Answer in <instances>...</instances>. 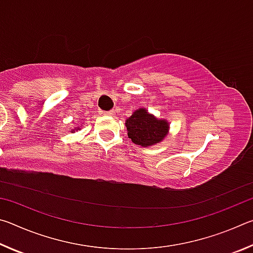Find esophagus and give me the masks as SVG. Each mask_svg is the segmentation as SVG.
<instances>
[{
  "instance_id": "esophagus-1",
  "label": "esophagus",
  "mask_w": 253,
  "mask_h": 253,
  "mask_svg": "<svg viewBox=\"0 0 253 253\" xmlns=\"http://www.w3.org/2000/svg\"><path fill=\"white\" fill-rule=\"evenodd\" d=\"M99 113H100V115H109V116H113V115H115V111L114 110H109V111L100 110Z\"/></svg>"
}]
</instances>
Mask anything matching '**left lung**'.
I'll return each instance as SVG.
<instances>
[{
    "instance_id": "8db88e82",
    "label": "left lung",
    "mask_w": 253,
    "mask_h": 253,
    "mask_svg": "<svg viewBox=\"0 0 253 253\" xmlns=\"http://www.w3.org/2000/svg\"><path fill=\"white\" fill-rule=\"evenodd\" d=\"M125 125L131 142L144 147L162 142L169 132V123L157 119L145 108L137 109L126 119Z\"/></svg>"
}]
</instances>
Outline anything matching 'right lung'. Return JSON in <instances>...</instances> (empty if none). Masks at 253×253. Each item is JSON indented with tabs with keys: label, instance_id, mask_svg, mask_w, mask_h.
Masks as SVG:
<instances>
[{
	"label": "right lung",
	"instance_id": "add662e5",
	"mask_svg": "<svg viewBox=\"0 0 253 253\" xmlns=\"http://www.w3.org/2000/svg\"><path fill=\"white\" fill-rule=\"evenodd\" d=\"M75 129H79V127H77V128H75ZM75 129H72V132L75 131Z\"/></svg>",
	"mask_w": 253,
	"mask_h": 253
}]
</instances>
